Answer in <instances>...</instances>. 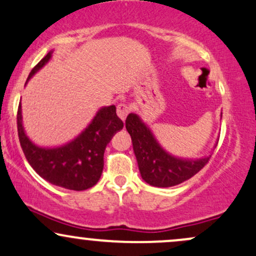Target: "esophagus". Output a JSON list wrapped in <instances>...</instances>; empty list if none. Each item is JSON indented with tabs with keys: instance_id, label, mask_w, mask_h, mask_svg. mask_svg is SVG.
Returning <instances> with one entry per match:
<instances>
[{
	"instance_id": "esophagus-1",
	"label": "esophagus",
	"mask_w": 256,
	"mask_h": 256,
	"mask_svg": "<svg viewBox=\"0 0 256 256\" xmlns=\"http://www.w3.org/2000/svg\"><path fill=\"white\" fill-rule=\"evenodd\" d=\"M116 113L118 116L124 122V120L126 119V116H128V114L130 113V108L126 104H124V103H120V104L116 106Z\"/></svg>"
}]
</instances>
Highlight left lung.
Returning a JSON list of instances; mask_svg holds the SVG:
<instances>
[{
    "label": "left lung",
    "instance_id": "8db88e82",
    "mask_svg": "<svg viewBox=\"0 0 256 256\" xmlns=\"http://www.w3.org/2000/svg\"><path fill=\"white\" fill-rule=\"evenodd\" d=\"M125 126L132 140L134 152L142 178L154 187H172L199 172L210 156L181 159L162 148L154 134L137 114H128Z\"/></svg>",
    "mask_w": 256,
    "mask_h": 256
}]
</instances>
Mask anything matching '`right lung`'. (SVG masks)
Listing matches in <instances>:
<instances>
[{
    "mask_svg": "<svg viewBox=\"0 0 256 256\" xmlns=\"http://www.w3.org/2000/svg\"><path fill=\"white\" fill-rule=\"evenodd\" d=\"M50 57L52 50L34 66L28 80ZM16 125L22 150L32 169L50 184L72 190H85L97 184L104 165L103 156L106 144L114 134L124 128V122L116 115L115 106H103L97 112L91 124L72 142L60 147L42 148L34 144L24 132L20 103Z\"/></svg>",
    "mask_w": 256,
    "mask_h": 256,
    "instance_id": "right-lung-1",
    "label": "right lung"
}]
</instances>
